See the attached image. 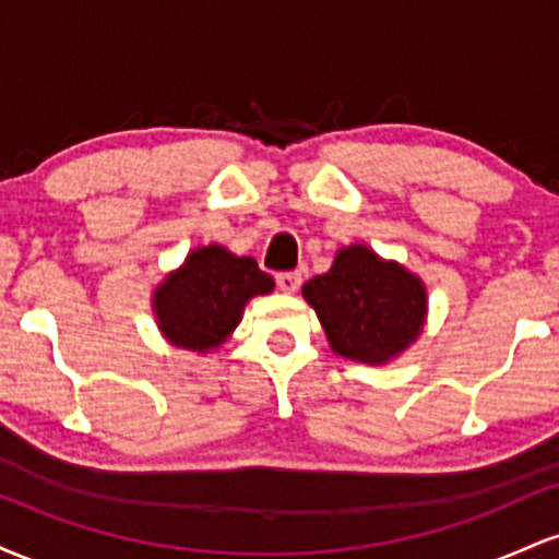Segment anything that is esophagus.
<instances>
[{
    "label": "esophagus",
    "instance_id": "obj_1",
    "mask_svg": "<svg viewBox=\"0 0 559 559\" xmlns=\"http://www.w3.org/2000/svg\"><path fill=\"white\" fill-rule=\"evenodd\" d=\"M275 284H278L281 292L294 294L299 288V284H301V275L297 271H284V273L275 275Z\"/></svg>",
    "mask_w": 559,
    "mask_h": 559
}]
</instances>
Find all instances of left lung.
Masks as SVG:
<instances>
[{
    "mask_svg": "<svg viewBox=\"0 0 559 559\" xmlns=\"http://www.w3.org/2000/svg\"><path fill=\"white\" fill-rule=\"evenodd\" d=\"M333 352L357 362H386L418 338L426 288L396 262L357 243L336 254L331 271L301 286Z\"/></svg>",
    "mask_w": 559,
    "mask_h": 559,
    "instance_id": "8db88e82",
    "label": "left lung"
}]
</instances>
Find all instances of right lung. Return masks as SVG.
Instances as JSON below:
<instances>
[{"instance_id":"obj_1","label":"right lung","mask_w":559,"mask_h":559,"mask_svg":"<svg viewBox=\"0 0 559 559\" xmlns=\"http://www.w3.org/2000/svg\"><path fill=\"white\" fill-rule=\"evenodd\" d=\"M273 292V278L252 258L202 247L155 294L159 329L176 346L207 352L226 342L254 294Z\"/></svg>"}]
</instances>
